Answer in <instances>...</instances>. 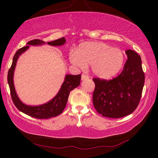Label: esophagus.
I'll use <instances>...</instances> for the list:
<instances>
[{"mask_svg":"<svg viewBox=\"0 0 158 158\" xmlns=\"http://www.w3.org/2000/svg\"><path fill=\"white\" fill-rule=\"evenodd\" d=\"M88 78H89V76H88V75L85 74H82V76H81L82 81H85V80H87Z\"/></svg>","mask_w":158,"mask_h":158,"instance_id":"obj_1","label":"esophagus"}]
</instances>
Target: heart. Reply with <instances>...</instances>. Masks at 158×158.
<instances>
[{
    "label": "heart",
    "instance_id": "heart-1",
    "mask_svg": "<svg viewBox=\"0 0 158 158\" xmlns=\"http://www.w3.org/2000/svg\"><path fill=\"white\" fill-rule=\"evenodd\" d=\"M124 54L103 42L81 43L70 54L71 63L80 68L90 64L92 73L101 78H109L119 72L124 64Z\"/></svg>",
    "mask_w": 158,
    "mask_h": 158
}]
</instances>
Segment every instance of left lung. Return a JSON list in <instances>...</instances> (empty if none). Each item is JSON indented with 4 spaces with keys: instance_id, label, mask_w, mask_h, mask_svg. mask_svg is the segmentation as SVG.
<instances>
[{
    "instance_id": "1",
    "label": "left lung",
    "mask_w": 158,
    "mask_h": 158,
    "mask_svg": "<svg viewBox=\"0 0 158 158\" xmlns=\"http://www.w3.org/2000/svg\"><path fill=\"white\" fill-rule=\"evenodd\" d=\"M125 52L127 60L117 77L110 81L93 78V103L97 112L105 117L118 118L129 115L137 109L141 98L144 83L141 57L131 49Z\"/></svg>"
}]
</instances>
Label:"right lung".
<instances>
[{
  "instance_id": "add662e5",
  "label": "right lung",
  "mask_w": 158,
  "mask_h": 158,
  "mask_svg": "<svg viewBox=\"0 0 158 158\" xmlns=\"http://www.w3.org/2000/svg\"><path fill=\"white\" fill-rule=\"evenodd\" d=\"M65 42V39L62 37L52 42H47V44L52 46H61ZM45 43L46 42L40 40H34L27 42V46L19 49L14 55L12 64L8 73V83L10 88V96L14 105L20 111L36 118H49L61 114L66 106L70 92L79 86L81 79V74L77 75H66L64 83H62L58 94L51 101L44 104L32 106L26 105L21 102L17 96L14 85V73L16 65L17 60L21 54L29 49V45H42Z\"/></svg>"
}]
</instances>
